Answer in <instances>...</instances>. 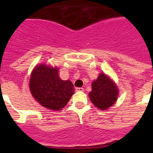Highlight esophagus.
I'll use <instances>...</instances> for the list:
<instances>
[{"instance_id":"esophagus-1","label":"esophagus","mask_w":153,"mask_h":153,"mask_svg":"<svg viewBox=\"0 0 153 153\" xmlns=\"http://www.w3.org/2000/svg\"><path fill=\"white\" fill-rule=\"evenodd\" d=\"M83 90H84V89L82 88V87H76V91H77V92H79V91L83 92Z\"/></svg>"}]
</instances>
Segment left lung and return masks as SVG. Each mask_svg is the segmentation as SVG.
<instances>
[{
  "instance_id": "obj_1",
  "label": "left lung",
  "mask_w": 153,
  "mask_h": 153,
  "mask_svg": "<svg viewBox=\"0 0 153 153\" xmlns=\"http://www.w3.org/2000/svg\"><path fill=\"white\" fill-rule=\"evenodd\" d=\"M118 94L116 83L107 75L100 74L92 83V91L89 93V97L96 107L105 110L117 102Z\"/></svg>"
}]
</instances>
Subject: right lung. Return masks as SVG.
<instances>
[{
    "label": "right lung",
    "mask_w": 153,
    "mask_h": 153,
    "mask_svg": "<svg viewBox=\"0 0 153 153\" xmlns=\"http://www.w3.org/2000/svg\"><path fill=\"white\" fill-rule=\"evenodd\" d=\"M30 90L39 103L53 110L64 107L74 93L71 81L62 80L57 67L45 64L36 66L31 73Z\"/></svg>",
    "instance_id": "right-lung-1"
}]
</instances>
